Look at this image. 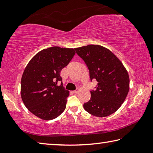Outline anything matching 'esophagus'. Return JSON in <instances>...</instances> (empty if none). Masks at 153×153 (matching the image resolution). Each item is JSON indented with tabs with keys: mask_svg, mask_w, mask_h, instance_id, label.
<instances>
[{
	"mask_svg": "<svg viewBox=\"0 0 153 153\" xmlns=\"http://www.w3.org/2000/svg\"><path fill=\"white\" fill-rule=\"evenodd\" d=\"M79 91V90L78 88H77L76 90H74V91H72V92L74 93V94H77V92H78Z\"/></svg>",
	"mask_w": 153,
	"mask_h": 153,
	"instance_id": "34e87169",
	"label": "esophagus"
}]
</instances>
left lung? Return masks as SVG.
Wrapping results in <instances>:
<instances>
[{
  "instance_id": "left-lung-1",
  "label": "left lung",
  "mask_w": 153,
  "mask_h": 153,
  "mask_svg": "<svg viewBox=\"0 0 153 153\" xmlns=\"http://www.w3.org/2000/svg\"><path fill=\"white\" fill-rule=\"evenodd\" d=\"M86 63L90 79L98 82L97 90L90 91L91 98L84 104L88 113L104 117L117 111L129 90L128 72L121 61L108 48L89 45L75 48Z\"/></svg>"
}]
</instances>
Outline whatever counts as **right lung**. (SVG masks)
Listing matches in <instances>:
<instances>
[{
	"instance_id": "obj_1",
	"label": "right lung",
	"mask_w": 153,
	"mask_h": 153,
	"mask_svg": "<svg viewBox=\"0 0 153 153\" xmlns=\"http://www.w3.org/2000/svg\"><path fill=\"white\" fill-rule=\"evenodd\" d=\"M75 54L74 48L53 46L38 52L25 67L21 97L27 109L38 117L54 120L65 109L69 92L63 86L60 73Z\"/></svg>"
}]
</instances>
